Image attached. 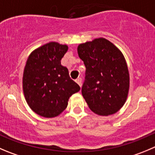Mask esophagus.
I'll use <instances>...</instances> for the list:
<instances>
[{"instance_id": "esophagus-1", "label": "esophagus", "mask_w": 155, "mask_h": 155, "mask_svg": "<svg viewBox=\"0 0 155 155\" xmlns=\"http://www.w3.org/2000/svg\"><path fill=\"white\" fill-rule=\"evenodd\" d=\"M81 81H82V79L81 78H78L76 80L77 84H78L80 87H81Z\"/></svg>"}]
</instances>
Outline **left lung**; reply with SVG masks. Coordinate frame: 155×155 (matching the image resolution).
Instances as JSON below:
<instances>
[{
  "mask_svg": "<svg viewBox=\"0 0 155 155\" xmlns=\"http://www.w3.org/2000/svg\"><path fill=\"white\" fill-rule=\"evenodd\" d=\"M78 53L86 67L83 97L99 116L119 111L127 100L129 73L122 51L105 38L81 43Z\"/></svg>",
  "mask_w": 155,
  "mask_h": 155,
  "instance_id": "1",
  "label": "left lung"
}]
</instances>
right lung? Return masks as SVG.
<instances>
[{"instance_id": "obj_1", "label": "right lung", "mask_w": 155, "mask_h": 155, "mask_svg": "<svg viewBox=\"0 0 155 155\" xmlns=\"http://www.w3.org/2000/svg\"><path fill=\"white\" fill-rule=\"evenodd\" d=\"M68 47L50 42L33 50L23 71V90L31 110L45 118L58 116L66 109L68 99L80 87L70 78L61 60Z\"/></svg>"}]
</instances>
